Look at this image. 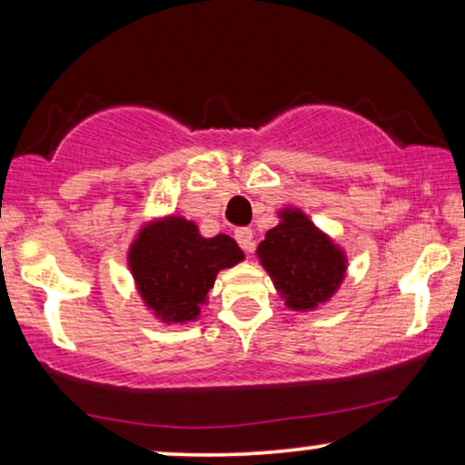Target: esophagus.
<instances>
[{
	"label": "esophagus",
	"mask_w": 465,
	"mask_h": 465,
	"mask_svg": "<svg viewBox=\"0 0 465 465\" xmlns=\"http://www.w3.org/2000/svg\"><path fill=\"white\" fill-rule=\"evenodd\" d=\"M234 239H237L241 250L247 253L253 252V232L250 231V228H241V231L234 232Z\"/></svg>",
	"instance_id": "1"
}]
</instances>
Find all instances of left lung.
Segmentation results:
<instances>
[{"label": "left lung", "instance_id": "left-lung-1", "mask_svg": "<svg viewBox=\"0 0 465 465\" xmlns=\"http://www.w3.org/2000/svg\"><path fill=\"white\" fill-rule=\"evenodd\" d=\"M260 262L290 309L307 311L326 302L345 277V256L302 212L282 213V222L258 245Z\"/></svg>", "mask_w": 465, "mask_h": 465}]
</instances>
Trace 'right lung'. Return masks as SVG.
<instances>
[{"mask_svg": "<svg viewBox=\"0 0 465 465\" xmlns=\"http://www.w3.org/2000/svg\"><path fill=\"white\" fill-rule=\"evenodd\" d=\"M239 260L243 252L228 234L205 239L183 218L143 228L129 253L139 294L164 323L196 320L218 271Z\"/></svg>", "mask_w": 465, "mask_h": 465, "instance_id": "1", "label": "right lung"}]
</instances>
